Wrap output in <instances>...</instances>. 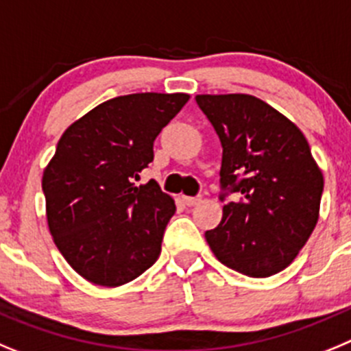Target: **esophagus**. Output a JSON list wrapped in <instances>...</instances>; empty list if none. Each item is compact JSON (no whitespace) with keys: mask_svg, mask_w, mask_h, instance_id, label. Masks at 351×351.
Listing matches in <instances>:
<instances>
[{"mask_svg":"<svg viewBox=\"0 0 351 351\" xmlns=\"http://www.w3.org/2000/svg\"><path fill=\"white\" fill-rule=\"evenodd\" d=\"M183 203L187 204V206H195V204L201 203V195H195V197H189V195H185V197H183Z\"/></svg>","mask_w":351,"mask_h":351,"instance_id":"esophagus-1","label":"esophagus"}]
</instances>
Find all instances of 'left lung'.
Masks as SVG:
<instances>
[{
	"label": "left lung",
	"instance_id": "8db88e82",
	"mask_svg": "<svg viewBox=\"0 0 351 351\" xmlns=\"http://www.w3.org/2000/svg\"><path fill=\"white\" fill-rule=\"evenodd\" d=\"M222 143L223 215L204 238L223 266L252 278L285 269L318 222L324 176L298 125L248 94H199ZM239 192L238 202L226 195Z\"/></svg>",
	"mask_w": 351,
	"mask_h": 351
}]
</instances>
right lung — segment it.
<instances>
[{"instance_id":"1","label":"right lung","mask_w":351,"mask_h":351,"mask_svg":"<svg viewBox=\"0 0 351 351\" xmlns=\"http://www.w3.org/2000/svg\"><path fill=\"white\" fill-rule=\"evenodd\" d=\"M187 101L180 93L113 97L59 140L42 180L47 220L62 257L85 280L124 285L159 258L175 201L154 180L136 182L159 132Z\"/></svg>"}]
</instances>
